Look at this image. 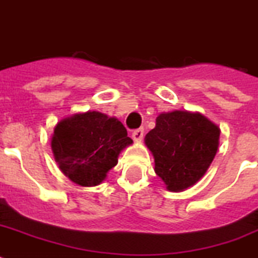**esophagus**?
I'll list each match as a JSON object with an SVG mask.
<instances>
[{
    "label": "esophagus",
    "mask_w": 258,
    "mask_h": 258,
    "mask_svg": "<svg viewBox=\"0 0 258 258\" xmlns=\"http://www.w3.org/2000/svg\"><path fill=\"white\" fill-rule=\"evenodd\" d=\"M132 137H133V140L136 142H140L144 138V127H140V129H136V131H133V133H132Z\"/></svg>",
    "instance_id": "esophagus-1"
}]
</instances>
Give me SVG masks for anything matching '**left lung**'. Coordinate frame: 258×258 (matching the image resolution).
<instances>
[{"label":"left lung","instance_id":"8db88e82","mask_svg":"<svg viewBox=\"0 0 258 258\" xmlns=\"http://www.w3.org/2000/svg\"><path fill=\"white\" fill-rule=\"evenodd\" d=\"M220 129L207 117L187 110L161 113L145 137L155 174L174 192L194 186L206 174L219 148Z\"/></svg>","mask_w":258,"mask_h":258}]
</instances>
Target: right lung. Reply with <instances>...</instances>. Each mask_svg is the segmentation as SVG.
Segmentation results:
<instances>
[{
	"instance_id": "add662e5",
	"label": "right lung",
	"mask_w": 258,
	"mask_h": 258,
	"mask_svg": "<svg viewBox=\"0 0 258 258\" xmlns=\"http://www.w3.org/2000/svg\"><path fill=\"white\" fill-rule=\"evenodd\" d=\"M133 144L125 126L114 117L86 112L56 124L51 149L59 169L74 183L97 186L118 162L121 150Z\"/></svg>"
}]
</instances>
